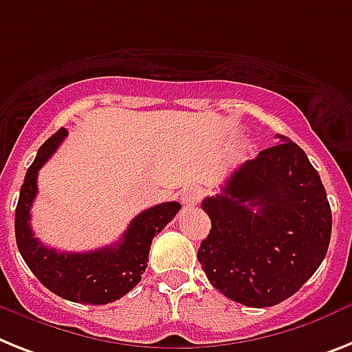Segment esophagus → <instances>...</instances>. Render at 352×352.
Here are the masks:
<instances>
[{"instance_id":"34e87169","label":"esophagus","mask_w":352,"mask_h":352,"mask_svg":"<svg viewBox=\"0 0 352 352\" xmlns=\"http://www.w3.org/2000/svg\"><path fill=\"white\" fill-rule=\"evenodd\" d=\"M203 190L199 187H187L182 192V205L183 207H194L197 203L201 201Z\"/></svg>"}]
</instances>
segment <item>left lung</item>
Returning a JSON list of instances; mask_svg holds the SVG:
<instances>
[{"label": "left lung", "instance_id": "obj_1", "mask_svg": "<svg viewBox=\"0 0 352 352\" xmlns=\"http://www.w3.org/2000/svg\"><path fill=\"white\" fill-rule=\"evenodd\" d=\"M261 151L205 197L212 223L197 261L212 286L250 307H270L315 274L331 239L326 188L295 142Z\"/></svg>", "mask_w": 352, "mask_h": 352}]
</instances>
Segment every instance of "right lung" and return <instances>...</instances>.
<instances>
[{
  "label": "right lung",
  "instance_id": "right-lung-1",
  "mask_svg": "<svg viewBox=\"0 0 352 352\" xmlns=\"http://www.w3.org/2000/svg\"><path fill=\"white\" fill-rule=\"evenodd\" d=\"M68 131L60 127L37 151L28 167L16 207V243L32 274L52 293L72 302L102 306L118 300L140 283L147 268L153 237L173 221L182 208L176 201L160 203L140 212L113 246L93 252H57L37 239L30 226V208L37 196V174L48 162Z\"/></svg>",
  "mask_w": 352,
  "mask_h": 352
}]
</instances>
